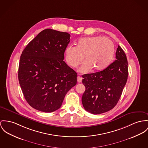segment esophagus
<instances>
[{
  "instance_id": "esophagus-1",
  "label": "esophagus",
  "mask_w": 148,
  "mask_h": 148,
  "mask_svg": "<svg viewBox=\"0 0 148 148\" xmlns=\"http://www.w3.org/2000/svg\"><path fill=\"white\" fill-rule=\"evenodd\" d=\"M82 78L81 77H80V76H78L77 77V81H78V83H80L82 82Z\"/></svg>"
}]
</instances>
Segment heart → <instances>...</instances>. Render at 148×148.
Returning a JSON list of instances; mask_svg holds the SVG:
<instances>
[{
	"label": "heart",
	"mask_w": 148,
	"mask_h": 148,
	"mask_svg": "<svg viewBox=\"0 0 148 148\" xmlns=\"http://www.w3.org/2000/svg\"><path fill=\"white\" fill-rule=\"evenodd\" d=\"M114 53L113 42L102 36L81 38L76 47L68 46L65 52L67 63L74 68L82 64L85 56L86 62L80 69L82 73H87L91 68L95 71L104 70L112 62Z\"/></svg>",
	"instance_id": "1"
}]
</instances>
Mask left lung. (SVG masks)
I'll return each instance as SVG.
<instances>
[{
	"label": "left lung",
	"mask_w": 148,
	"mask_h": 148,
	"mask_svg": "<svg viewBox=\"0 0 148 148\" xmlns=\"http://www.w3.org/2000/svg\"><path fill=\"white\" fill-rule=\"evenodd\" d=\"M115 56L116 60L104 70L82 75V83L86 87L82 104L84 109L92 114L110 110L121 96L128 78V62L119 46Z\"/></svg>",
	"instance_id": "left-lung-1"
}]
</instances>
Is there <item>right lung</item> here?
I'll list each match as a JSON object with an SVG mask.
<instances>
[{
  "instance_id": "1",
  "label": "right lung",
  "mask_w": 148,
  "mask_h": 148,
  "mask_svg": "<svg viewBox=\"0 0 148 148\" xmlns=\"http://www.w3.org/2000/svg\"><path fill=\"white\" fill-rule=\"evenodd\" d=\"M70 37L68 33L47 29L22 52L18 80L25 99L36 110L51 113L58 109L77 84V73L64 61Z\"/></svg>"
}]
</instances>
